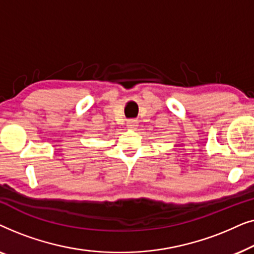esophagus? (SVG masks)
<instances>
[{
    "mask_svg": "<svg viewBox=\"0 0 254 254\" xmlns=\"http://www.w3.org/2000/svg\"><path fill=\"white\" fill-rule=\"evenodd\" d=\"M127 127L130 128V129H134V128L137 127V121L135 119H130L127 121Z\"/></svg>",
    "mask_w": 254,
    "mask_h": 254,
    "instance_id": "esophagus-1",
    "label": "esophagus"
}]
</instances>
